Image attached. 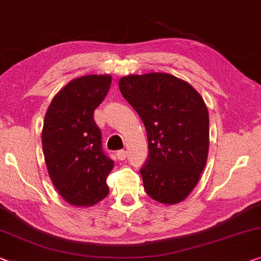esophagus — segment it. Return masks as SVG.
Listing matches in <instances>:
<instances>
[{
  "instance_id": "esophagus-1",
  "label": "esophagus",
  "mask_w": 261,
  "mask_h": 261,
  "mask_svg": "<svg viewBox=\"0 0 261 261\" xmlns=\"http://www.w3.org/2000/svg\"><path fill=\"white\" fill-rule=\"evenodd\" d=\"M126 156H127V154H126L125 150H119L117 153V158H118L119 161H123V160L126 159Z\"/></svg>"
}]
</instances>
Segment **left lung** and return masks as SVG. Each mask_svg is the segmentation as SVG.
<instances>
[{"label":"left lung","mask_w":261,"mask_h":261,"mask_svg":"<svg viewBox=\"0 0 261 261\" xmlns=\"http://www.w3.org/2000/svg\"><path fill=\"white\" fill-rule=\"evenodd\" d=\"M119 89L141 118L149 155L141 168L144 190L162 204H177L197 186L209 153V112L186 80L169 73L130 74Z\"/></svg>","instance_id":"8db88e82"}]
</instances>
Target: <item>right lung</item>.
Returning <instances> with one entry per match:
<instances>
[{"label": "right lung", "mask_w": 261, "mask_h": 261, "mask_svg": "<svg viewBox=\"0 0 261 261\" xmlns=\"http://www.w3.org/2000/svg\"><path fill=\"white\" fill-rule=\"evenodd\" d=\"M110 74L72 79L55 95L42 130L46 169L63 199L92 206L108 195L106 178L114 162L103 153L93 113L111 87Z\"/></svg>", "instance_id": "obj_1"}]
</instances>
